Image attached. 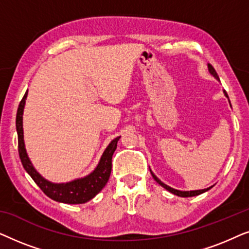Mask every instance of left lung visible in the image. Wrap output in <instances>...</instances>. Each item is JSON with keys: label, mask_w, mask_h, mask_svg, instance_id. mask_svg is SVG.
I'll return each instance as SVG.
<instances>
[{"label": "left lung", "mask_w": 249, "mask_h": 249, "mask_svg": "<svg viewBox=\"0 0 249 249\" xmlns=\"http://www.w3.org/2000/svg\"><path fill=\"white\" fill-rule=\"evenodd\" d=\"M207 68H209V71H210V73L212 74V76L215 78V79L217 80V81H220V79H219V76H217V73H216V71H215V69H214V68L211 66V64L209 63L207 64ZM223 94H224V96H226L227 98H228V101H229V104H230V100H229V96H228V94H227V91L223 89ZM230 107H231V104H230ZM149 171H151V175H152V177L153 178H154V180L156 182L159 183V185H161L163 188L164 189H166L168 190V192H170V193H172L173 195H177V196H179V197H193V196H197V195H200V194H203V193H205V192H207V190H210L211 188H212V187H209V188H205V189H199V190H178V189H175V188H172V187H170V186H168V185H165L164 182H162L161 180H160L158 177H156L154 173H153V171L151 169H149Z\"/></svg>", "instance_id": "obj_1"}]
</instances>
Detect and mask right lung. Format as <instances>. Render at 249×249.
Here are the masks:
<instances>
[{
	"instance_id": "obj_1",
	"label": "right lung",
	"mask_w": 249,
	"mask_h": 249,
	"mask_svg": "<svg viewBox=\"0 0 249 249\" xmlns=\"http://www.w3.org/2000/svg\"><path fill=\"white\" fill-rule=\"evenodd\" d=\"M27 95H28V90L26 91L25 96H23L21 102H20L16 119V128L17 134H18L19 156L27 173L32 177L34 181L36 182V185L43 190L46 196H49L53 200H56V202L66 204H84L88 202V200H90L91 198H94L104 188L108 181V178H110L112 170V155H113L114 151L117 149V144L119 139H120V136L114 138L108 144L107 147L105 148L104 153L102 154L97 166L89 175L83 177V178L74 179L69 182H51L44 178L39 172H37V170L34 168L33 163L30 161L26 151L25 139H23L22 115Z\"/></svg>"
}]
</instances>
